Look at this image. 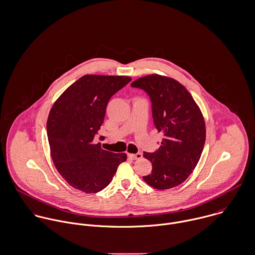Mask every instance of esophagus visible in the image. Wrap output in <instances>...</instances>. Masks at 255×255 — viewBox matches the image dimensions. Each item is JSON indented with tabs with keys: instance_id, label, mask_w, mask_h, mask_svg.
<instances>
[{
	"instance_id": "34e87169",
	"label": "esophagus",
	"mask_w": 255,
	"mask_h": 255,
	"mask_svg": "<svg viewBox=\"0 0 255 255\" xmlns=\"http://www.w3.org/2000/svg\"><path fill=\"white\" fill-rule=\"evenodd\" d=\"M131 159H133V160H137V159H140L141 157H142V154L140 153V152H137V153H135V154H129L128 155Z\"/></svg>"
}]
</instances>
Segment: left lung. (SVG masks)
I'll use <instances>...</instances> for the list:
<instances>
[{"instance_id":"obj_1","label":"left lung","mask_w":255,"mask_h":255,"mask_svg":"<svg viewBox=\"0 0 255 255\" xmlns=\"http://www.w3.org/2000/svg\"><path fill=\"white\" fill-rule=\"evenodd\" d=\"M130 86L148 95L153 124L163 133L159 149L143 152L152 170L142 178L158 190L176 187L189 177L202 155L206 140L203 116L190 93L174 79L148 75Z\"/></svg>"}]
</instances>
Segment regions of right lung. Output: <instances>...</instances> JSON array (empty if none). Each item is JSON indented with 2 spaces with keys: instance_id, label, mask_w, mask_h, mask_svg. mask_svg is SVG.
<instances>
[{
  "instance_id": "right-lung-1",
  "label": "right lung",
  "mask_w": 255,
  "mask_h": 255,
  "mask_svg": "<svg viewBox=\"0 0 255 255\" xmlns=\"http://www.w3.org/2000/svg\"><path fill=\"white\" fill-rule=\"evenodd\" d=\"M130 81L126 76L85 75L66 89L51 108L46 124L51 157L73 188L85 193L103 190L127 160L126 153L104 150L94 138L104 123L110 99Z\"/></svg>"
}]
</instances>
